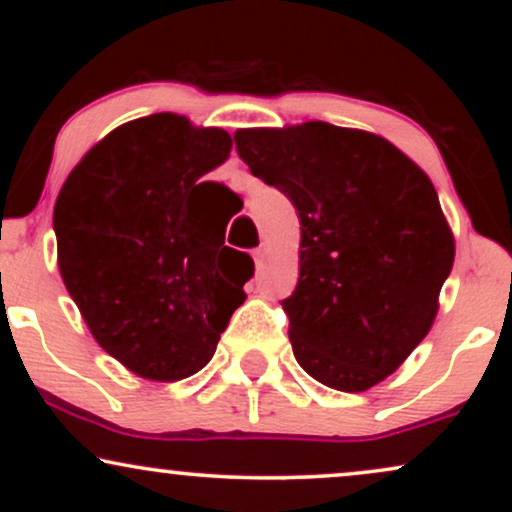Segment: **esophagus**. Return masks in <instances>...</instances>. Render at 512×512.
I'll return each mask as SVG.
<instances>
[{
  "label": "esophagus",
  "mask_w": 512,
  "mask_h": 512,
  "mask_svg": "<svg viewBox=\"0 0 512 512\" xmlns=\"http://www.w3.org/2000/svg\"><path fill=\"white\" fill-rule=\"evenodd\" d=\"M268 251H270V249H268V244H261V247H256V249H254V254H251V256H254L256 268H261L265 258H268Z\"/></svg>",
  "instance_id": "esophagus-1"
}]
</instances>
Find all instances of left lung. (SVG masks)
Segmentation results:
<instances>
[{
    "mask_svg": "<svg viewBox=\"0 0 512 512\" xmlns=\"http://www.w3.org/2000/svg\"><path fill=\"white\" fill-rule=\"evenodd\" d=\"M233 137L298 209V286L282 307L300 368L349 394L387 380L431 331L454 263L431 179L368 130L307 121Z\"/></svg>",
    "mask_w": 512,
    "mask_h": 512,
    "instance_id": "8db88e82",
    "label": "left lung"
}]
</instances>
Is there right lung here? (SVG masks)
Listing matches in <instances>:
<instances>
[{
  "label": "right lung",
  "instance_id": "1",
  "mask_svg": "<svg viewBox=\"0 0 512 512\" xmlns=\"http://www.w3.org/2000/svg\"><path fill=\"white\" fill-rule=\"evenodd\" d=\"M230 149L226 130L186 116L135 118L79 160L55 200L62 282L97 345L144 380L205 368L247 298L254 261L223 247L226 228L193 202Z\"/></svg>",
  "mask_w": 512,
  "mask_h": 512
}]
</instances>
